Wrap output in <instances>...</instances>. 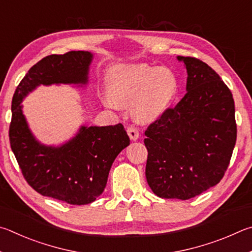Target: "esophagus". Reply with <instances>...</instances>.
Listing matches in <instances>:
<instances>
[{"instance_id": "34e87169", "label": "esophagus", "mask_w": 252, "mask_h": 252, "mask_svg": "<svg viewBox=\"0 0 252 252\" xmlns=\"http://www.w3.org/2000/svg\"><path fill=\"white\" fill-rule=\"evenodd\" d=\"M127 134H128L129 138H130L131 140H137V139L139 138V131H138V129L136 128V127L133 126V125L128 126V128H127Z\"/></svg>"}]
</instances>
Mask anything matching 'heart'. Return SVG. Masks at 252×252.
Returning a JSON list of instances; mask_svg holds the SVG:
<instances>
[{"label":"heart","mask_w":252,"mask_h":252,"mask_svg":"<svg viewBox=\"0 0 252 252\" xmlns=\"http://www.w3.org/2000/svg\"><path fill=\"white\" fill-rule=\"evenodd\" d=\"M109 91L110 95L106 97L108 106L119 108L133 101L134 116L149 122L169 108L177 95L178 83L167 68L146 64L122 65L110 75Z\"/></svg>","instance_id":"1"}]
</instances>
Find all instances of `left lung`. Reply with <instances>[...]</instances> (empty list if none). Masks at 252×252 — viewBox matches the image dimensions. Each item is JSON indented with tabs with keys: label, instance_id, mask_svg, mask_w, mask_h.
<instances>
[{
	"label": "left lung",
	"instance_id": "left-lung-1",
	"mask_svg": "<svg viewBox=\"0 0 252 252\" xmlns=\"http://www.w3.org/2000/svg\"><path fill=\"white\" fill-rule=\"evenodd\" d=\"M186 65L187 93L145 130L146 179L154 193L187 200L222 179L237 139L235 101L229 87L204 62Z\"/></svg>",
	"mask_w": 252,
	"mask_h": 252
}]
</instances>
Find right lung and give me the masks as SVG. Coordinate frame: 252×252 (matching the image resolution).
Here are the masks:
<instances>
[{
	"label": "right lung",
	"mask_w": 252,
	"mask_h": 252,
	"mask_svg": "<svg viewBox=\"0 0 252 252\" xmlns=\"http://www.w3.org/2000/svg\"><path fill=\"white\" fill-rule=\"evenodd\" d=\"M90 52L48 55L33 65L17 85L12 99L8 137L22 175L35 191L70 205H86L101 195L115 158L129 145L122 124L85 127L62 147L39 145L22 114L21 101L39 84H85Z\"/></svg>",
	"instance_id": "right-lung-1"
}]
</instances>
